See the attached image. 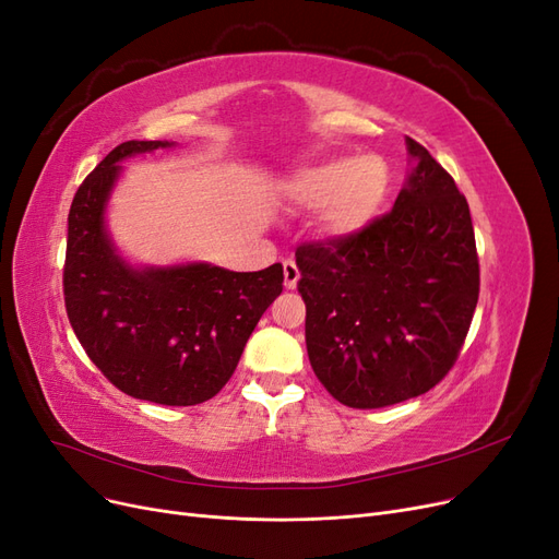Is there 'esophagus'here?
<instances>
[{
	"label": "esophagus",
	"instance_id": "obj_1",
	"mask_svg": "<svg viewBox=\"0 0 559 559\" xmlns=\"http://www.w3.org/2000/svg\"><path fill=\"white\" fill-rule=\"evenodd\" d=\"M298 280H300L298 265L294 261H284V286H286V289H296Z\"/></svg>",
	"mask_w": 559,
	"mask_h": 559
}]
</instances>
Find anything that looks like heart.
<instances>
[{"instance_id":"obj_1","label":"heart","mask_w":559,"mask_h":559,"mask_svg":"<svg viewBox=\"0 0 559 559\" xmlns=\"http://www.w3.org/2000/svg\"><path fill=\"white\" fill-rule=\"evenodd\" d=\"M389 189L382 158L341 156L302 170L292 183L294 200L310 207L331 205L326 224L333 233L361 228L378 212Z\"/></svg>"}]
</instances>
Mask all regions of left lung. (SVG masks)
Here are the masks:
<instances>
[{"instance_id": "8db88e82", "label": "left lung", "mask_w": 559, "mask_h": 559, "mask_svg": "<svg viewBox=\"0 0 559 559\" xmlns=\"http://www.w3.org/2000/svg\"><path fill=\"white\" fill-rule=\"evenodd\" d=\"M392 212L296 249L317 380L349 408L427 394L454 366L480 294L466 198L415 140Z\"/></svg>"}]
</instances>
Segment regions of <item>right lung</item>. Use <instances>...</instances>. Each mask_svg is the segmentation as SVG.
<instances>
[{
    "label": "right lung",
    "mask_w": 559,
    "mask_h": 559,
    "mask_svg": "<svg viewBox=\"0 0 559 559\" xmlns=\"http://www.w3.org/2000/svg\"><path fill=\"white\" fill-rule=\"evenodd\" d=\"M170 142H123L83 179L67 216L64 308L88 359L123 394L195 405L216 396L251 331L280 294L275 263L233 273L207 263L134 270L105 230V205L123 160Z\"/></svg>",
    "instance_id": "add662e5"
}]
</instances>
